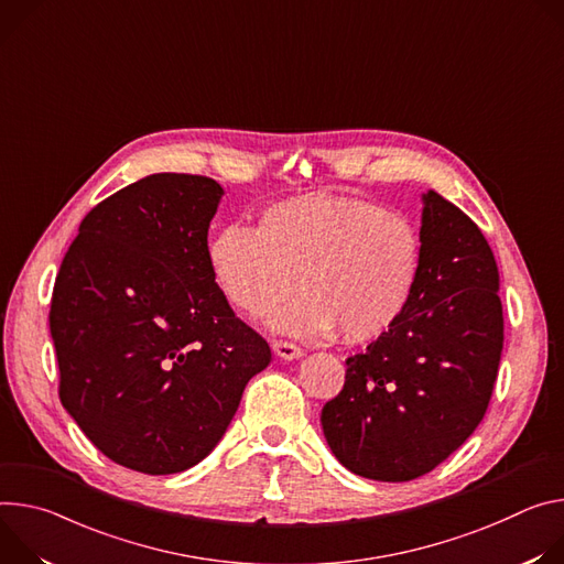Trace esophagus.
Listing matches in <instances>:
<instances>
[{
  "label": "esophagus",
  "mask_w": 564,
  "mask_h": 564,
  "mask_svg": "<svg viewBox=\"0 0 564 564\" xmlns=\"http://www.w3.org/2000/svg\"><path fill=\"white\" fill-rule=\"evenodd\" d=\"M273 351L284 358V360H293V358H300L302 356V349L289 340H273Z\"/></svg>",
  "instance_id": "34e87169"
}]
</instances>
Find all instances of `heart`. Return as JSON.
Here are the masks:
<instances>
[{
	"mask_svg": "<svg viewBox=\"0 0 564 564\" xmlns=\"http://www.w3.org/2000/svg\"><path fill=\"white\" fill-rule=\"evenodd\" d=\"M423 260L414 217L323 193L278 202L256 230L230 224L208 243L213 275L241 314L271 316L297 284L304 295L275 327L295 336L336 332L347 345L377 340L405 316Z\"/></svg>",
	"mask_w": 564,
	"mask_h": 564,
	"instance_id": "b5f03b06",
	"label": "heart"
}]
</instances>
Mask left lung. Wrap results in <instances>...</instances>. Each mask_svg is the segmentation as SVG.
Returning a JSON list of instances; mask_svg holds the SVG:
<instances>
[{
	"label": "left lung",
	"mask_w": 564,
	"mask_h": 564,
	"mask_svg": "<svg viewBox=\"0 0 564 564\" xmlns=\"http://www.w3.org/2000/svg\"><path fill=\"white\" fill-rule=\"evenodd\" d=\"M425 260L405 316L347 358L345 386L323 408L336 459L377 481H410L451 457L486 414L505 316L492 250L477 224L430 191Z\"/></svg>",
	"instance_id": "8db88e82"
}]
</instances>
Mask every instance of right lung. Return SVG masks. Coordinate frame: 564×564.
Wrapping results in <instances>:
<instances>
[{
    "label": "right lung",
    "instance_id": "1",
    "mask_svg": "<svg viewBox=\"0 0 564 564\" xmlns=\"http://www.w3.org/2000/svg\"><path fill=\"white\" fill-rule=\"evenodd\" d=\"M221 195L174 172L122 187L87 213L55 278L59 401L105 457L145 475L208 457L271 362L208 262Z\"/></svg>",
    "mask_w": 564,
    "mask_h": 564
}]
</instances>
